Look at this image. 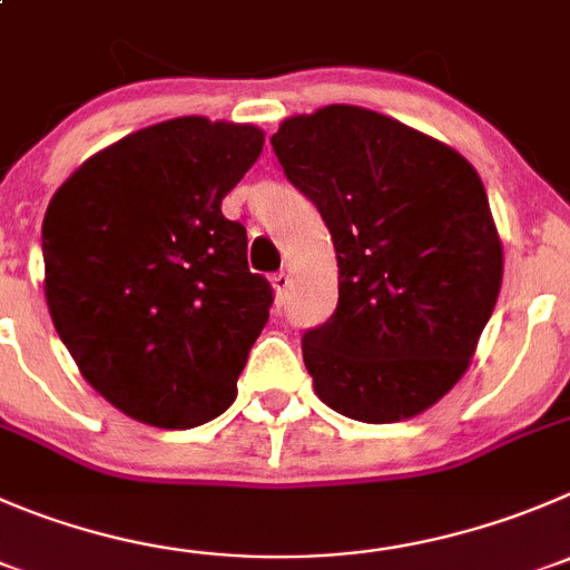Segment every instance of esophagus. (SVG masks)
<instances>
[{
    "instance_id": "1",
    "label": "esophagus",
    "mask_w": 570,
    "mask_h": 570,
    "mask_svg": "<svg viewBox=\"0 0 570 570\" xmlns=\"http://www.w3.org/2000/svg\"><path fill=\"white\" fill-rule=\"evenodd\" d=\"M271 285H274V294H276V302L282 305V299L288 296V288H291V276L285 274V271H276L274 276H271Z\"/></svg>"
}]
</instances>
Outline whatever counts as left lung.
<instances>
[{
  "instance_id": "left-lung-1",
  "label": "left lung",
  "mask_w": 570,
  "mask_h": 570,
  "mask_svg": "<svg viewBox=\"0 0 570 570\" xmlns=\"http://www.w3.org/2000/svg\"><path fill=\"white\" fill-rule=\"evenodd\" d=\"M271 145L338 259V307L302 338L316 394L372 425L431 409L470 366L501 291V237L479 173L357 106L285 119Z\"/></svg>"
}]
</instances>
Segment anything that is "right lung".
Instances as JSON below:
<instances>
[{"mask_svg": "<svg viewBox=\"0 0 570 570\" xmlns=\"http://www.w3.org/2000/svg\"><path fill=\"white\" fill-rule=\"evenodd\" d=\"M263 131L178 117L86 159L41 229L52 324L80 375L122 414L195 428L224 414L274 291L248 271L220 200Z\"/></svg>", "mask_w": 570, "mask_h": 570, "instance_id": "right-lung-1", "label": "right lung"}]
</instances>
